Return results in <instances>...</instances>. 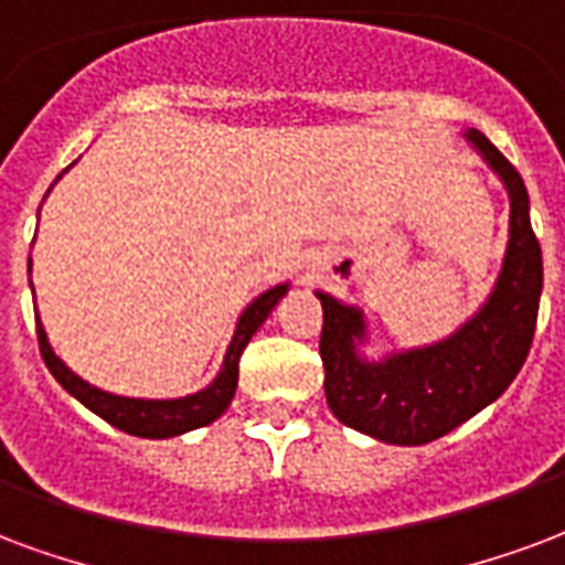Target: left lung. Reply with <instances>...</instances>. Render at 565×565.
<instances>
[{"label":"left lung","mask_w":565,"mask_h":565,"mask_svg":"<svg viewBox=\"0 0 565 565\" xmlns=\"http://www.w3.org/2000/svg\"><path fill=\"white\" fill-rule=\"evenodd\" d=\"M467 140L494 167L512 200L503 271L482 311L440 344L365 362L356 353V341L365 338L362 315L317 294L323 305L320 359L329 411L338 422L383 443L422 446L458 428L503 395L533 344L542 248L530 227L527 188L482 131L470 128Z\"/></svg>","instance_id":"1"}]
</instances>
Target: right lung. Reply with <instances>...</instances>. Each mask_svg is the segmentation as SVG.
<instances>
[{"instance_id": "obj_1", "label": "right lung", "mask_w": 565, "mask_h": 565, "mask_svg": "<svg viewBox=\"0 0 565 565\" xmlns=\"http://www.w3.org/2000/svg\"><path fill=\"white\" fill-rule=\"evenodd\" d=\"M29 269H32V257H29ZM287 294V284L271 287L260 299L242 311L239 323H236V335L230 341L227 356H224V367L215 377L212 386H206L198 395H188V398L177 401H143V398H122V395H110L102 388L89 386L86 380H81L74 371L65 367L53 347L47 344L44 335V326L38 323V347H41V356L44 365L50 367V374L60 380L62 388L71 392L74 398L86 404L95 416H102L104 422H110L113 428H119L134 437H149V440H164V437H177V434L194 431L203 428L209 422H215L221 413L227 411V404L236 395V383H239V356L242 350L248 347L250 335L263 326V320L271 315V308L281 302V296Z\"/></svg>"}]
</instances>
